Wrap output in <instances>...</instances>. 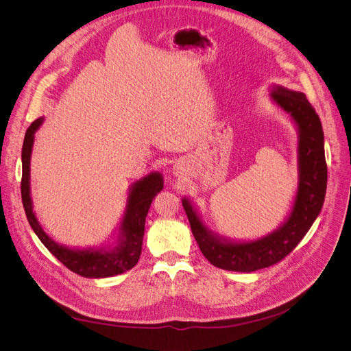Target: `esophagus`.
I'll list each match as a JSON object with an SVG mask.
<instances>
[{
	"instance_id": "esophagus-1",
	"label": "esophagus",
	"mask_w": 351,
	"mask_h": 351,
	"mask_svg": "<svg viewBox=\"0 0 351 351\" xmlns=\"http://www.w3.org/2000/svg\"><path fill=\"white\" fill-rule=\"evenodd\" d=\"M177 169H180V168H177ZM174 171H176V169H174Z\"/></svg>"
}]
</instances>
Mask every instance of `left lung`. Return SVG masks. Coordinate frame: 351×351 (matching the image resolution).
<instances>
[{
  "instance_id": "obj_1",
  "label": "left lung",
  "mask_w": 351,
  "mask_h": 351,
  "mask_svg": "<svg viewBox=\"0 0 351 351\" xmlns=\"http://www.w3.org/2000/svg\"><path fill=\"white\" fill-rule=\"evenodd\" d=\"M269 90L271 101L289 114L297 130V190L280 227L259 239L232 240L206 226L192 199H182L200 252L214 267L226 271L253 272L280 262L306 236L324 206L328 173L319 117L304 93L281 84H271Z\"/></svg>"
}]
</instances>
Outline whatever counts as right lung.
<instances>
[{
	"label": "right lung",
	"instance_id": "obj_1",
	"mask_svg": "<svg viewBox=\"0 0 351 351\" xmlns=\"http://www.w3.org/2000/svg\"><path fill=\"white\" fill-rule=\"evenodd\" d=\"M44 123V117L29 125L22 149V200L29 224L42 244L66 267L86 278H108L132 269L142 253L145 221L154 197L164 187V177L152 171L137 180L127 193V204L119 227L108 244L98 247H69L57 243L42 228L34 210L30 196V158L35 143V133Z\"/></svg>",
	"mask_w": 351,
	"mask_h": 351
}]
</instances>
